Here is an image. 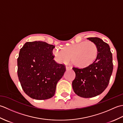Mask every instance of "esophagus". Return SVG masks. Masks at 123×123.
Here are the masks:
<instances>
[{"label": "esophagus", "mask_w": 123, "mask_h": 123, "mask_svg": "<svg viewBox=\"0 0 123 123\" xmlns=\"http://www.w3.org/2000/svg\"><path fill=\"white\" fill-rule=\"evenodd\" d=\"M66 68L67 70H71V68L70 67H68V66H66Z\"/></svg>", "instance_id": "1"}]
</instances>
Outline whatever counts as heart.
I'll return each instance as SVG.
<instances>
[{
	"mask_svg": "<svg viewBox=\"0 0 123 123\" xmlns=\"http://www.w3.org/2000/svg\"><path fill=\"white\" fill-rule=\"evenodd\" d=\"M52 54L59 63H67L71 59L74 66L79 68H85L96 61L98 49L93 42L86 41L64 46L62 50L54 49L52 51Z\"/></svg>",
	"mask_w": 123,
	"mask_h": 123,
	"instance_id": "1",
	"label": "heart"
}]
</instances>
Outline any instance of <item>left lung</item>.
Segmentation results:
<instances>
[{
    "instance_id": "8db88e82",
    "label": "left lung",
    "mask_w": 123,
    "mask_h": 123,
    "mask_svg": "<svg viewBox=\"0 0 123 123\" xmlns=\"http://www.w3.org/2000/svg\"><path fill=\"white\" fill-rule=\"evenodd\" d=\"M98 49L94 63L87 68H73L75 78L72 81L75 93L81 97L91 98L100 95L107 87L113 70V56L107 43L98 37H89Z\"/></svg>"
}]
</instances>
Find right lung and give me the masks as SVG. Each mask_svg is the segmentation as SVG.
<instances>
[{"instance_id": "right-lung-1", "label": "right lung", "mask_w": 123, "mask_h": 123, "mask_svg": "<svg viewBox=\"0 0 123 123\" xmlns=\"http://www.w3.org/2000/svg\"><path fill=\"white\" fill-rule=\"evenodd\" d=\"M55 48L45 42H26L17 59V74L25 93L36 100L52 98L57 82L66 71L64 64L53 60Z\"/></svg>"}]
</instances>
